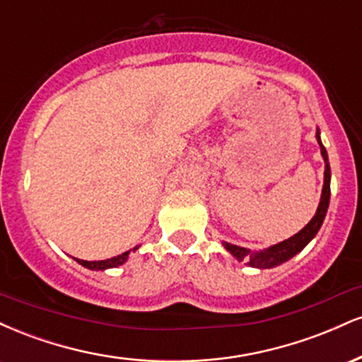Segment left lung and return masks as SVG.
<instances>
[{"label":"left lung","mask_w":362,"mask_h":362,"mask_svg":"<svg viewBox=\"0 0 362 362\" xmlns=\"http://www.w3.org/2000/svg\"><path fill=\"white\" fill-rule=\"evenodd\" d=\"M317 141L320 144V153H322L323 161H325V173H323V189H322V197H320L317 213H315L313 218L310 219V223L303 228L301 231H298L296 235H293L291 238L284 240V242H279L276 245H271L269 248H264V250L252 252L245 247H238V245L223 242V247L226 248L231 255L235 257L238 262L247 260V265L255 269H272L277 267V265L284 264L289 259H293L296 253H300L303 248L308 245L311 240L315 238L318 233V230L322 228L323 219L327 216L328 204H330V163H328V155L327 149L322 144V139H320V129H317Z\"/></svg>","instance_id":"obj_1"}]
</instances>
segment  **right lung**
Listing matches in <instances>:
<instances>
[{
    "label": "right lung",
    "mask_w": 362,
    "mask_h": 362,
    "mask_svg": "<svg viewBox=\"0 0 362 362\" xmlns=\"http://www.w3.org/2000/svg\"><path fill=\"white\" fill-rule=\"evenodd\" d=\"M138 248H139V245L138 247L132 248V250H127V252L120 253V255H117V257H112V259H107V260H93V262L80 260V259H74V260H76L80 265H83V267L90 269V271H107V269H114V267H119V265L126 264L129 255H131V252H136Z\"/></svg>",
    "instance_id": "right-lung-1"
}]
</instances>
